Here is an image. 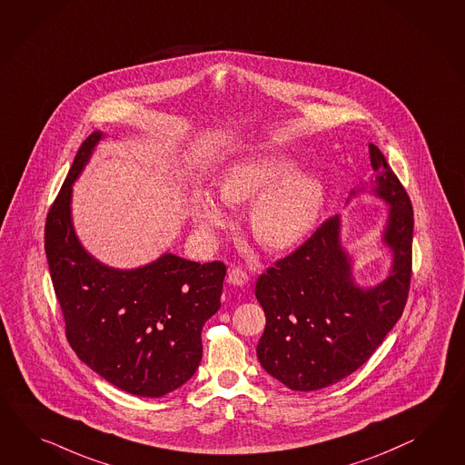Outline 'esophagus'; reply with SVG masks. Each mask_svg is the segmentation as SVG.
Segmentation results:
<instances>
[{
    "label": "esophagus",
    "instance_id": "obj_1",
    "mask_svg": "<svg viewBox=\"0 0 465 465\" xmlns=\"http://www.w3.org/2000/svg\"><path fill=\"white\" fill-rule=\"evenodd\" d=\"M228 282L242 287V285H245V283L249 282V273L245 272V271H242V269H238V267L237 269H232V271L228 272Z\"/></svg>",
    "mask_w": 465,
    "mask_h": 465
}]
</instances>
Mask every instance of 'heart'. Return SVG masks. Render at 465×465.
Returning a JSON list of instances; mask_svg holds the SVG:
<instances>
[{"instance_id": "1", "label": "heart", "mask_w": 465, "mask_h": 465, "mask_svg": "<svg viewBox=\"0 0 465 465\" xmlns=\"http://www.w3.org/2000/svg\"><path fill=\"white\" fill-rule=\"evenodd\" d=\"M218 194L228 204L252 203V235L269 250H287L301 243L316 225L326 200L321 178L297 173L294 159L282 154H250L228 166L218 183ZM192 218L202 237L210 240L225 227V206L210 192L192 200Z\"/></svg>"}]
</instances>
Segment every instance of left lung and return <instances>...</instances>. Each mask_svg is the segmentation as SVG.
<instances>
[{
    "label": "left lung",
    "mask_w": 465,
    "mask_h": 465,
    "mask_svg": "<svg viewBox=\"0 0 465 465\" xmlns=\"http://www.w3.org/2000/svg\"><path fill=\"white\" fill-rule=\"evenodd\" d=\"M373 193L390 204L381 240L393 253L383 282L362 289L332 216L255 283L267 324L257 356L262 368L295 391L334 385L370 360L397 324L411 277L413 208L385 156L370 144ZM356 194V192H351Z\"/></svg>",
    "instance_id": "obj_1"
}]
</instances>
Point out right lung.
<instances>
[{
    "instance_id": "1",
    "label": "right lung",
    "mask_w": 465,
    "mask_h": 465,
    "mask_svg": "<svg viewBox=\"0 0 465 465\" xmlns=\"http://www.w3.org/2000/svg\"><path fill=\"white\" fill-rule=\"evenodd\" d=\"M104 134L80 146L45 223V253L72 350L95 373L137 397L159 398L202 361L204 322L220 309L227 267L164 253L121 271L94 259L72 223V184Z\"/></svg>"
}]
</instances>
